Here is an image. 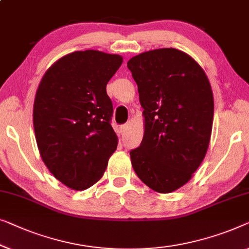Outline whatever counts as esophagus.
<instances>
[{"label":"esophagus","instance_id":"34e87169","mask_svg":"<svg viewBox=\"0 0 249 249\" xmlns=\"http://www.w3.org/2000/svg\"><path fill=\"white\" fill-rule=\"evenodd\" d=\"M129 127H130V124H124V125H121V132H122V133L127 132Z\"/></svg>","mask_w":249,"mask_h":249}]
</instances>
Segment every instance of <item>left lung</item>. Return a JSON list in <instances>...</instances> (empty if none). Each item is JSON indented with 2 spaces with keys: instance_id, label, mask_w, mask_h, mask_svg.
I'll return each mask as SVG.
<instances>
[{
  "instance_id": "8db88e82",
  "label": "left lung",
  "mask_w": 249,
  "mask_h": 249,
  "mask_svg": "<svg viewBox=\"0 0 249 249\" xmlns=\"http://www.w3.org/2000/svg\"><path fill=\"white\" fill-rule=\"evenodd\" d=\"M138 85L145 131L130 151L133 171L158 193L186 184L207 154L213 94L202 67L187 53L160 48L127 63Z\"/></svg>"
}]
</instances>
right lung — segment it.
Segmentation results:
<instances>
[{"mask_svg": "<svg viewBox=\"0 0 249 249\" xmlns=\"http://www.w3.org/2000/svg\"><path fill=\"white\" fill-rule=\"evenodd\" d=\"M122 60L99 50L74 52L53 63L38 86L34 128L39 153L49 172L71 190L95 184L117 149L106 88Z\"/></svg>", "mask_w": 249, "mask_h": 249, "instance_id": "add662e5", "label": "right lung"}]
</instances>
